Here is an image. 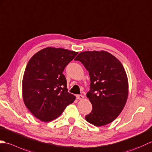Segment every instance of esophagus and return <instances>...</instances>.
I'll return each mask as SVG.
<instances>
[{
	"label": "esophagus",
	"instance_id": "1",
	"mask_svg": "<svg viewBox=\"0 0 152 152\" xmlns=\"http://www.w3.org/2000/svg\"><path fill=\"white\" fill-rule=\"evenodd\" d=\"M76 97H77V99H79V100L84 99V96L83 95H77Z\"/></svg>",
	"mask_w": 152,
	"mask_h": 152
}]
</instances>
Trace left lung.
<instances>
[{
    "instance_id": "1",
    "label": "left lung",
    "mask_w": 152,
    "mask_h": 152,
    "mask_svg": "<svg viewBox=\"0 0 152 152\" xmlns=\"http://www.w3.org/2000/svg\"><path fill=\"white\" fill-rule=\"evenodd\" d=\"M75 60L85 67L91 82L86 96L92 104V110L85 116L86 120L97 127L113 122L124 108L129 92L122 63L104 50H87L79 53Z\"/></svg>"
}]
</instances>
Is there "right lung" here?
I'll list each match as a JSON object with an SVG mask.
<instances>
[{"mask_svg": "<svg viewBox=\"0 0 152 152\" xmlns=\"http://www.w3.org/2000/svg\"><path fill=\"white\" fill-rule=\"evenodd\" d=\"M77 54L50 47L36 53L26 65L22 81L23 102L42 122L56 119L75 101V96L67 92L62 73Z\"/></svg>", "mask_w": 152, "mask_h": 152, "instance_id": "right-lung-1", "label": "right lung"}]
</instances>
